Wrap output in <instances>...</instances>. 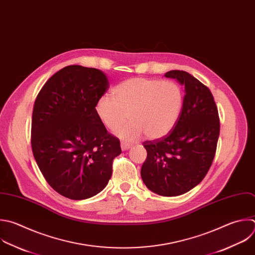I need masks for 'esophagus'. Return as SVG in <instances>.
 <instances>
[{
  "label": "esophagus",
  "mask_w": 255,
  "mask_h": 255,
  "mask_svg": "<svg viewBox=\"0 0 255 255\" xmlns=\"http://www.w3.org/2000/svg\"><path fill=\"white\" fill-rule=\"evenodd\" d=\"M129 148H131V145H130V144H128V143H125V142H121V149H122L123 151H125V150H128Z\"/></svg>",
  "instance_id": "34e87169"
}]
</instances>
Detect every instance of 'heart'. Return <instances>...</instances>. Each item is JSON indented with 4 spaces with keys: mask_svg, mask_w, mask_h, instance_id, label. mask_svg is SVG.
Wrapping results in <instances>:
<instances>
[{
    "mask_svg": "<svg viewBox=\"0 0 255 255\" xmlns=\"http://www.w3.org/2000/svg\"><path fill=\"white\" fill-rule=\"evenodd\" d=\"M183 105V93L178 84L148 78H131L118 84L113 97L101 96L95 113L110 131H118L125 140H136L143 134L147 139L164 137L176 124Z\"/></svg>",
    "mask_w": 255,
    "mask_h": 255,
    "instance_id": "heart-1",
    "label": "heart"
}]
</instances>
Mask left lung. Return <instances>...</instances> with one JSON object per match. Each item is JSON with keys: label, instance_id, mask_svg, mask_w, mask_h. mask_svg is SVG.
<instances>
[{"label": "left lung", "instance_id": "8db88e82", "mask_svg": "<svg viewBox=\"0 0 255 255\" xmlns=\"http://www.w3.org/2000/svg\"><path fill=\"white\" fill-rule=\"evenodd\" d=\"M185 87L182 110L174 128L162 138L143 142L147 158L141 177L162 196L184 194L199 184L213 162L220 131L217 106L210 90L185 71L172 70Z\"/></svg>", "mask_w": 255, "mask_h": 255}]
</instances>
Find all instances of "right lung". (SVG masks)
Returning a JSON list of instances; mask_svg holds the SVG:
<instances>
[{"mask_svg": "<svg viewBox=\"0 0 255 255\" xmlns=\"http://www.w3.org/2000/svg\"><path fill=\"white\" fill-rule=\"evenodd\" d=\"M109 88L103 72L79 65L54 74L40 90L33 108L31 145L48 184L73 200L102 191L121 154L120 141L95 113Z\"/></svg>", "mask_w": 255, "mask_h": 255, "instance_id": "add662e5", "label": "right lung"}]
</instances>
